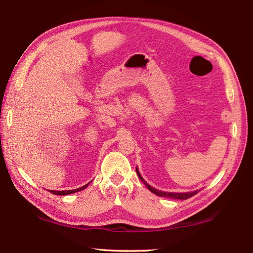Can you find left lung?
Segmentation results:
<instances>
[{
  "label": "left lung",
  "mask_w": 253,
  "mask_h": 253,
  "mask_svg": "<svg viewBox=\"0 0 253 253\" xmlns=\"http://www.w3.org/2000/svg\"><path fill=\"white\" fill-rule=\"evenodd\" d=\"M136 173H137V175H138V177H139V179L146 184V187H147L148 189H149L152 193H155V194H157V195H159V196H163V198H169V199H174V200H188L189 198H191V196L195 195V194L198 193L199 191H200V190H196V191H193V192H186V193L163 192V191L157 190V189H155V188H152L151 186H149V184H148V183L143 179V177L140 176V174H139V171H138L137 169H136Z\"/></svg>",
  "instance_id": "left-lung-1"
}]
</instances>
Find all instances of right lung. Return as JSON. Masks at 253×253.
Masks as SVG:
<instances>
[{
  "mask_svg": "<svg viewBox=\"0 0 253 253\" xmlns=\"http://www.w3.org/2000/svg\"><path fill=\"white\" fill-rule=\"evenodd\" d=\"M88 184H84V187L82 188H78V189H75V190H65V191H53V190H50V192L52 194H57V195H67V194H72V193H75V192H78V191H82L84 189H85L88 187Z\"/></svg>",
  "mask_w": 253,
  "mask_h": 253,
  "instance_id": "1",
  "label": "right lung"
}]
</instances>
